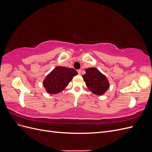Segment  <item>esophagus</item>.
<instances>
[{
    "label": "esophagus",
    "instance_id": "obj_1",
    "mask_svg": "<svg viewBox=\"0 0 152 152\" xmlns=\"http://www.w3.org/2000/svg\"><path fill=\"white\" fill-rule=\"evenodd\" d=\"M77 72H78V73H79V74L80 75V73H81V70H80V69H79V70H77Z\"/></svg>",
    "mask_w": 152,
    "mask_h": 152
}]
</instances>
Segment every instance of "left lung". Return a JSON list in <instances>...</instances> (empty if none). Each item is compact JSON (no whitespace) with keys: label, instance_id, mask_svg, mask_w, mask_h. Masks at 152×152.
<instances>
[{"label":"left lung","instance_id":"obj_1","mask_svg":"<svg viewBox=\"0 0 152 152\" xmlns=\"http://www.w3.org/2000/svg\"><path fill=\"white\" fill-rule=\"evenodd\" d=\"M87 87L97 95L103 94L109 88V82L106 76L103 75L97 68L86 69V74L82 76Z\"/></svg>","mask_w":152,"mask_h":152}]
</instances>
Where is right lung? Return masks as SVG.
Wrapping results in <instances>:
<instances>
[{
  "instance_id": "1",
  "label": "right lung",
  "mask_w": 152,
  "mask_h": 152,
  "mask_svg": "<svg viewBox=\"0 0 152 152\" xmlns=\"http://www.w3.org/2000/svg\"><path fill=\"white\" fill-rule=\"evenodd\" d=\"M77 74L73 68L57 66L45 77L43 84L48 93L57 94L65 89Z\"/></svg>"
}]
</instances>
